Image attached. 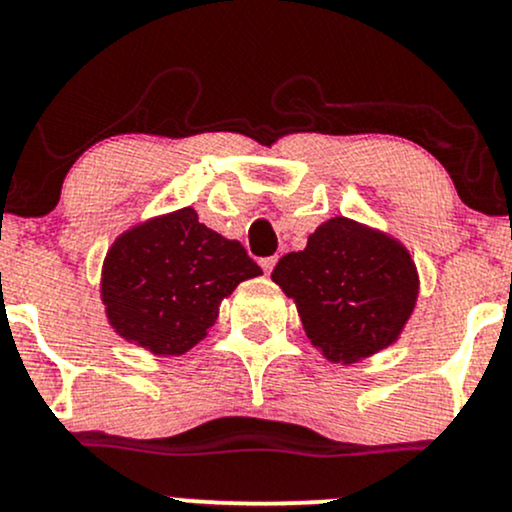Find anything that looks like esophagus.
<instances>
[{
    "mask_svg": "<svg viewBox=\"0 0 512 512\" xmlns=\"http://www.w3.org/2000/svg\"><path fill=\"white\" fill-rule=\"evenodd\" d=\"M274 264H276V257H262L260 260V267L264 269V274H272Z\"/></svg>",
    "mask_w": 512,
    "mask_h": 512,
    "instance_id": "34e87169",
    "label": "esophagus"
}]
</instances>
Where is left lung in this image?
I'll list each match as a JSON object with an SVG mask.
<instances>
[{
    "label": "left lung",
    "mask_w": 512,
    "mask_h": 512,
    "mask_svg": "<svg viewBox=\"0 0 512 512\" xmlns=\"http://www.w3.org/2000/svg\"><path fill=\"white\" fill-rule=\"evenodd\" d=\"M272 279L298 303L310 342L337 363L395 342L419 293L409 252L344 216L322 223L305 250L281 257Z\"/></svg>",
    "instance_id": "1"
}]
</instances>
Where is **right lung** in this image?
Instances as JSON below:
<instances>
[{"mask_svg":"<svg viewBox=\"0 0 512 512\" xmlns=\"http://www.w3.org/2000/svg\"><path fill=\"white\" fill-rule=\"evenodd\" d=\"M262 274L238 240L199 223L195 209L146 221L115 240L103 264V303L127 342L154 354L192 349L240 281Z\"/></svg>","mask_w":512,"mask_h":512,"instance_id":"1","label":"right lung"}]
</instances>
